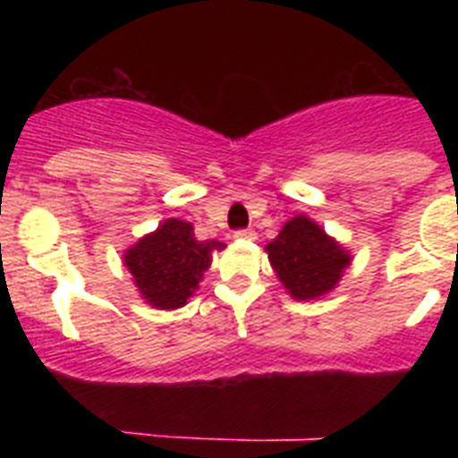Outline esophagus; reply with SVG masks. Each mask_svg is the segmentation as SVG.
I'll return each mask as SVG.
<instances>
[{"label":"esophagus","mask_w":458,"mask_h":458,"mask_svg":"<svg viewBox=\"0 0 458 458\" xmlns=\"http://www.w3.org/2000/svg\"><path fill=\"white\" fill-rule=\"evenodd\" d=\"M233 238H241V241H254L257 233H254V229H238V232H233Z\"/></svg>","instance_id":"1"}]
</instances>
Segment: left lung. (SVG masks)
<instances>
[{
    "instance_id": "1",
    "label": "left lung",
    "mask_w": 458,
    "mask_h": 458,
    "mask_svg": "<svg viewBox=\"0 0 458 458\" xmlns=\"http://www.w3.org/2000/svg\"><path fill=\"white\" fill-rule=\"evenodd\" d=\"M270 266L295 301L330 293L351 266V254L307 216H295L266 245Z\"/></svg>"
}]
</instances>
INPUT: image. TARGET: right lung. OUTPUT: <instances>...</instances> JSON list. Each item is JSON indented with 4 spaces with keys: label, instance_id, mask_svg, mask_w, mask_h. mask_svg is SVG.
Instances as JSON below:
<instances>
[{
    "label": "right lung",
    "instance_id": "obj_1",
    "mask_svg": "<svg viewBox=\"0 0 458 458\" xmlns=\"http://www.w3.org/2000/svg\"><path fill=\"white\" fill-rule=\"evenodd\" d=\"M216 250H225V242L197 241L190 222L169 217L125 250L123 264L148 305L179 310L199 286Z\"/></svg>",
    "mask_w": 458,
    "mask_h": 458
}]
</instances>
